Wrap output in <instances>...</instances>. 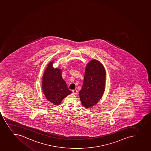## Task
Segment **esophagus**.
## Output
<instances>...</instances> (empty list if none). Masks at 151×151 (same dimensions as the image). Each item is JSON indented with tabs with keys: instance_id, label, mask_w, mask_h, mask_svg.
I'll use <instances>...</instances> for the list:
<instances>
[{
	"instance_id": "obj_1",
	"label": "esophagus",
	"mask_w": 151,
	"mask_h": 151,
	"mask_svg": "<svg viewBox=\"0 0 151 151\" xmlns=\"http://www.w3.org/2000/svg\"><path fill=\"white\" fill-rule=\"evenodd\" d=\"M77 89H74L72 91V92H73V93L74 94H76L77 93Z\"/></svg>"
}]
</instances>
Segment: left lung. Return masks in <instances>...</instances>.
Segmentation results:
<instances>
[{"label":"left lung","instance_id":"1","mask_svg":"<svg viewBox=\"0 0 151 151\" xmlns=\"http://www.w3.org/2000/svg\"><path fill=\"white\" fill-rule=\"evenodd\" d=\"M106 71L100 61L93 59L86 66L83 84L79 91L82 105L86 109L96 105L103 95L106 87Z\"/></svg>","mask_w":151,"mask_h":151}]
</instances>
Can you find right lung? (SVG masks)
Returning <instances> with one entry per match:
<instances>
[{"label":"right lung","instance_id":"add662e5","mask_svg":"<svg viewBox=\"0 0 151 151\" xmlns=\"http://www.w3.org/2000/svg\"><path fill=\"white\" fill-rule=\"evenodd\" d=\"M54 60H51L45 69L42 78V88L48 101L57 106L72 92L62 78V69L54 68Z\"/></svg>","mask_w":151,"mask_h":151}]
</instances>
